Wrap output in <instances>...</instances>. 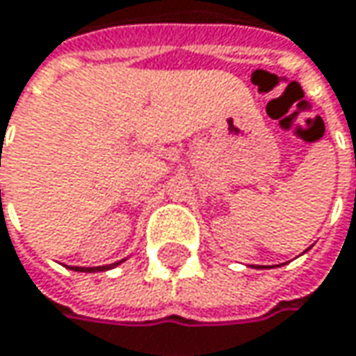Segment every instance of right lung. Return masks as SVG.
Returning a JSON list of instances; mask_svg holds the SVG:
<instances>
[{"instance_id": "right-lung-1", "label": "right lung", "mask_w": 356, "mask_h": 356, "mask_svg": "<svg viewBox=\"0 0 356 356\" xmlns=\"http://www.w3.org/2000/svg\"><path fill=\"white\" fill-rule=\"evenodd\" d=\"M122 263V261H120ZM120 263H113V265H108V267H75L73 271H83V273H95V271H108V269H112L115 265H120Z\"/></svg>"}]
</instances>
